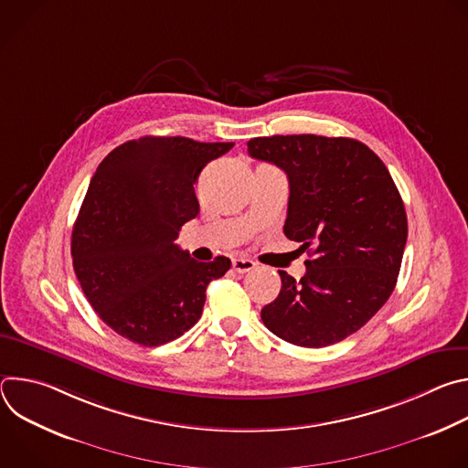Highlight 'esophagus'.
Instances as JSON below:
<instances>
[{
  "instance_id": "esophagus-1",
  "label": "esophagus",
  "mask_w": 468,
  "mask_h": 468,
  "mask_svg": "<svg viewBox=\"0 0 468 468\" xmlns=\"http://www.w3.org/2000/svg\"><path fill=\"white\" fill-rule=\"evenodd\" d=\"M255 269V262L248 257H237L233 259V271L239 272V274H246V272H251Z\"/></svg>"
}]
</instances>
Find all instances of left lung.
Here are the masks:
<instances>
[{
  "label": "left lung",
  "instance_id": "obj_1",
  "mask_svg": "<svg viewBox=\"0 0 468 468\" xmlns=\"http://www.w3.org/2000/svg\"><path fill=\"white\" fill-rule=\"evenodd\" d=\"M248 154L287 174L283 233L311 255L300 282L280 271L282 291L261 311L264 325L303 348L350 337L392 294L408 240L406 207L387 166L346 137H257Z\"/></svg>",
  "mask_w": 468,
  "mask_h": 468
}]
</instances>
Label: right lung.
Returning <instances> with one entry per match:
<instances>
[{"instance_id":"right-lung-1","label":"right lung","mask_w":468,"mask_h":468,"mask_svg":"<svg viewBox=\"0 0 468 468\" xmlns=\"http://www.w3.org/2000/svg\"><path fill=\"white\" fill-rule=\"evenodd\" d=\"M233 143L141 137L114 148L90 179L72 231L80 285L98 316L141 346H161L202 316L206 289L231 266L176 244L199 213L194 183Z\"/></svg>"}]
</instances>
